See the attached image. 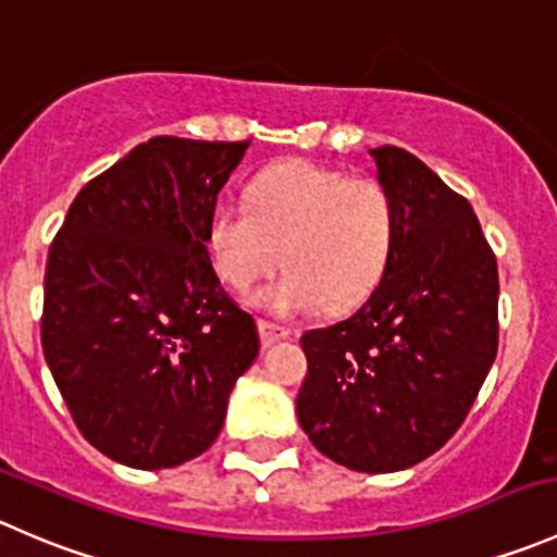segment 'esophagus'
I'll return each mask as SVG.
<instances>
[{"instance_id":"esophagus-1","label":"esophagus","mask_w":557,"mask_h":557,"mask_svg":"<svg viewBox=\"0 0 557 557\" xmlns=\"http://www.w3.org/2000/svg\"><path fill=\"white\" fill-rule=\"evenodd\" d=\"M257 330H260L262 346H273L278 344V341L289 338V330L281 327L276 322H268V319H260V322H257Z\"/></svg>"}]
</instances>
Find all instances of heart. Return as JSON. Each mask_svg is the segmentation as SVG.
<instances>
[{
    "instance_id": "obj_1",
    "label": "heart",
    "mask_w": 557,
    "mask_h": 557,
    "mask_svg": "<svg viewBox=\"0 0 557 557\" xmlns=\"http://www.w3.org/2000/svg\"><path fill=\"white\" fill-rule=\"evenodd\" d=\"M395 202L376 178L289 159L262 170L246 206L216 202L206 224L211 268L230 289L246 292L284 265L260 295L276 313L355 308L387 271L395 246Z\"/></svg>"
}]
</instances>
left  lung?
Returning a JSON list of instances; mask_svg holds the SVG:
<instances>
[{
    "label": "left lung",
    "instance_id": "8db88e82",
    "mask_svg": "<svg viewBox=\"0 0 557 557\" xmlns=\"http://www.w3.org/2000/svg\"><path fill=\"white\" fill-rule=\"evenodd\" d=\"M395 202L387 271L344 322L308 330L297 420L362 473L417 466L463 425L498 351V265L466 197L414 153L373 148Z\"/></svg>",
    "mask_w": 557,
    "mask_h": 557
}]
</instances>
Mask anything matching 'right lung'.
<instances>
[{"instance_id":"1","label":"right lung","mask_w":557,"mask_h":557,"mask_svg":"<svg viewBox=\"0 0 557 557\" xmlns=\"http://www.w3.org/2000/svg\"><path fill=\"white\" fill-rule=\"evenodd\" d=\"M246 148L140 143L78 191L48 251L42 355L78 431L115 463L157 471L206 453L257 360L255 319L206 249Z\"/></svg>"}]
</instances>
